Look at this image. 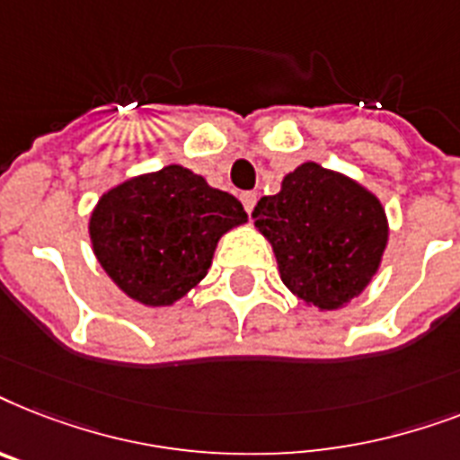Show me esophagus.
I'll return each mask as SVG.
<instances>
[{"label": "esophagus", "mask_w": 460, "mask_h": 460, "mask_svg": "<svg viewBox=\"0 0 460 460\" xmlns=\"http://www.w3.org/2000/svg\"><path fill=\"white\" fill-rule=\"evenodd\" d=\"M240 201H242V207H244V211L252 216L253 207H256V192H242Z\"/></svg>", "instance_id": "esophagus-1"}]
</instances>
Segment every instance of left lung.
Segmentation results:
<instances>
[{
	"mask_svg": "<svg viewBox=\"0 0 460 460\" xmlns=\"http://www.w3.org/2000/svg\"><path fill=\"white\" fill-rule=\"evenodd\" d=\"M252 220L273 247L285 288L318 311H337L361 296L389 242L377 194L315 161L288 172L280 192L253 207Z\"/></svg>",
	"mask_w": 460,
	"mask_h": 460,
	"instance_id": "obj_1",
	"label": "left lung"
}]
</instances>
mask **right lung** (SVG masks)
I'll list each match as a JSON object with an SVG mask.
<instances>
[{"label":"right lung","mask_w":460,"mask_h":460,"mask_svg":"<svg viewBox=\"0 0 460 460\" xmlns=\"http://www.w3.org/2000/svg\"><path fill=\"white\" fill-rule=\"evenodd\" d=\"M247 223L233 194L171 164L106 190L90 213L99 266L142 306H172L211 268L218 240Z\"/></svg>","instance_id":"1"}]
</instances>
